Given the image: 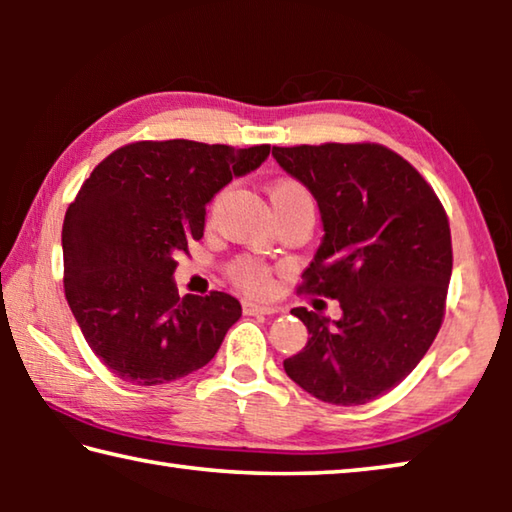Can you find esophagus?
Wrapping results in <instances>:
<instances>
[{
  "label": "esophagus",
  "instance_id": "34e87169",
  "mask_svg": "<svg viewBox=\"0 0 512 512\" xmlns=\"http://www.w3.org/2000/svg\"><path fill=\"white\" fill-rule=\"evenodd\" d=\"M246 314H277L280 307L275 305H257V302H244Z\"/></svg>",
  "mask_w": 512,
  "mask_h": 512
}]
</instances>
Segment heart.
<instances>
[{"instance_id":"1","label":"heart","mask_w":512,"mask_h":512,"mask_svg":"<svg viewBox=\"0 0 512 512\" xmlns=\"http://www.w3.org/2000/svg\"><path fill=\"white\" fill-rule=\"evenodd\" d=\"M268 194H271L273 205L296 201V198H311L307 187L300 185L298 180H277V183L268 189ZM228 275L239 289L255 293V296H264V293L273 289L271 271H268L262 262H257V259H253V257L235 259V262H232L228 268Z\"/></svg>"}]
</instances>
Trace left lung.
Returning a JSON list of instances; mask_svg holds the SVG:
<instances>
[{
  "label": "left lung",
  "mask_w": 512,
  "mask_h": 512,
  "mask_svg": "<svg viewBox=\"0 0 512 512\" xmlns=\"http://www.w3.org/2000/svg\"><path fill=\"white\" fill-rule=\"evenodd\" d=\"M280 167L318 201L323 244L300 293L339 300L332 320L291 309L309 341L284 370L318 400L357 406L395 388L431 348L445 318L452 232L413 164L381 144L273 146Z\"/></svg>",
  "instance_id": "left-lung-1"
}]
</instances>
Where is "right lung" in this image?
Here are the masks:
<instances>
[{
  "label": "right lung",
  "mask_w": 512,
  "mask_h": 512,
  "mask_svg": "<svg viewBox=\"0 0 512 512\" xmlns=\"http://www.w3.org/2000/svg\"><path fill=\"white\" fill-rule=\"evenodd\" d=\"M271 146L133 142L101 160L67 207L65 298L103 366L158 386L210 363L241 305L223 291L178 296L176 255L203 237L205 205Z\"/></svg>",
  "instance_id": "right-lung-1"
}]
</instances>
